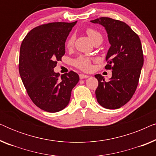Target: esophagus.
I'll return each mask as SVG.
<instances>
[{
    "label": "esophagus",
    "instance_id": "esophagus-1",
    "mask_svg": "<svg viewBox=\"0 0 156 156\" xmlns=\"http://www.w3.org/2000/svg\"><path fill=\"white\" fill-rule=\"evenodd\" d=\"M89 76L87 75V74H80V78L81 80H82V79H86V78H88Z\"/></svg>",
    "mask_w": 156,
    "mask_h": 156
}]
</instances>
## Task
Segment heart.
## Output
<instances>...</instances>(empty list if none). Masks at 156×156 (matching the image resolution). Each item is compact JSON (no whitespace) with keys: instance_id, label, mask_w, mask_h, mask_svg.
Masks as SVG:
<instances>
[{"instance_id":"1","label":"heart","mask_w":156,"mask_h":156,"mask_svg":"<svg viewBox=\"0 0 156 156\" xmlns=\"http://www.w3.org/2000/svg\"><path fill=\"white\" fill-rule=\"evenodd\" d=\"M86 33L87 35H88L89 37L90 38V40L93 42V43L97 41V40H102L101 34L94 29H87ZM74 36H71V37L68 39L67 42V48L69 49L72 48L74 44ZM91 61H92V59H91L90 57L86 56H80L74 60V65H75L76 67L84 70V71H89V70L91 69Z\"/></svg>"}]
</instances>
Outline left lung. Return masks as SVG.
<instances>
[{
	"mask_svg": "<svg viewBox=\"0 0 156 156\" xmlns=\"http://www.w3.org/2000/svg\"><path fill=\"white\" fill-rule=\"evenodd\" d=\"M105 28L111 44L106 56L107 69H112L108 82L101 74L94 76L99 85L95 94L104 108L116 109L125 105L137 88L144 65V55L138 35L126 23L110 18L91 20Z\"/></svg>",
	"mask_w": 156,
	"mask_h": 156,
	"instance_id": "8db88e82",
	"label": "left lung"
}]
</instances>
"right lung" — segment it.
<instances>
[{"instance_id": "1", "label": "right lung", "mask_w": 156, "mask_h": 156, "mask_svg": "<svg viewBox=\"0 0 156 156\" xmlns=\"http://www.w3.org/2000/svg\"><path fill=\"white\" fill-rule=\"evenodd\" d=\"M73 23H51L33 28L22 42L19 72L30 98L48 112L62 110L69 103L72 89L80 76L70 71L59 76L57 61L65 54V42Z\"/></svg>"}]
</instances>
